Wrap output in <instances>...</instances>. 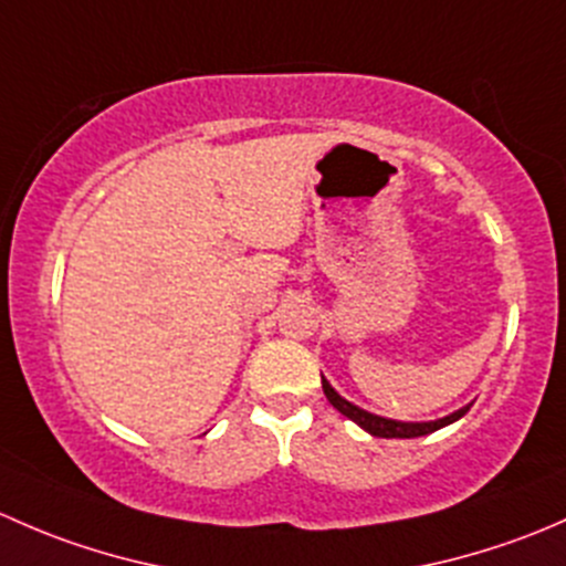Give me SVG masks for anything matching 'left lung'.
Here are the masks:
<instances>
[{
    "mask_svg": "<svg viewBox=\"0 0 566 566\" xmlns=\"http://www.w3.org/2000/svg\"><path fill=\"white\" fill-rule=\"evenodd\" d=\"M322 387H324L326 400H329V403L335 406V409L340 411L343 417L354 419V422H357L359 428L368 430L370 436H378V439H417V436H428V433H433V430L452 424V422H455V419H460L465 411L471 409V406H463V409H458L455 413H450V417L433 419V422H398V419L378 417V413H370V411L359 409V406L348 403L346 398H340V395H337L335 389H332V384L326 381L324 376H322Z\"/></svg>",
    "mask_w": 566,
    "mask_h": 566,
    "instance_id": "left-lung-1",
    "label": "left lung"
}]
</instances>
